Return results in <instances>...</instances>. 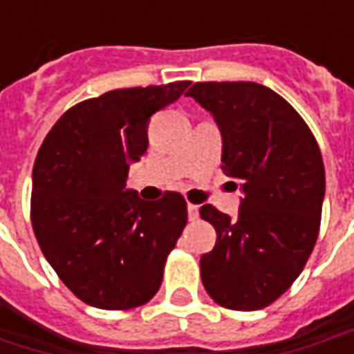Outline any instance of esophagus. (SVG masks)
<instances>
[{
  "label": "esophagus",
  "mask_w": 354,
  "mask_h": 354,
  "mask_svg": "<svg viewBox=\"0 0 354 354\" xmlns=\"http://www.w3.org/2000/svg\"><path fill=\"white\" fill-rule=\"evenodd\" d=\"M187 216H189V220L195 222L197 220V216H199V207H195V205H187Z\"/></svg>",
  "instance_id": "1"
}]
</instances>
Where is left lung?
Listing matches in <instances>:
<instances>
[{
  "label": "left lung",
  "instance_id": "1",
  "mask_svg": "<svg viewBox=\"0 0 354 354\" xmlns=\"http://www.w3.org/2000/svg\"><path fill=\"white\" fill-rule=\"evenodd\" d=\"M185 96L214 117L222 170L243 193L237 218L201 207L218 235L201 279L216 304L256 311L290 288L317 243L326 187L319 144L288 102L252 81L195 83Z\"/></svg>",
  "mask_w": 354,
  "mask_h": 354
}]
</instances>
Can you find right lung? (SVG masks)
<instances>
[{
	"mask_svg": "<svg viewBox=\"0 0 354 354\" xmlns=\"http://www.w3.org/2000/svg\"><path fill=\"white\" fill-rule=\"evenodd\" d=\"M189 81L109 91L68 109L43 140L32 172V225L60 281L87 305L121 311L149 301L187 222L180 193L157 203L124 189L147 149L153 113Z\"/></svg>",
	"mask_w": 354,
	"mask_h": 354,
	"instance_id": "1",
	"label": "right lung"
}]
</instances>
